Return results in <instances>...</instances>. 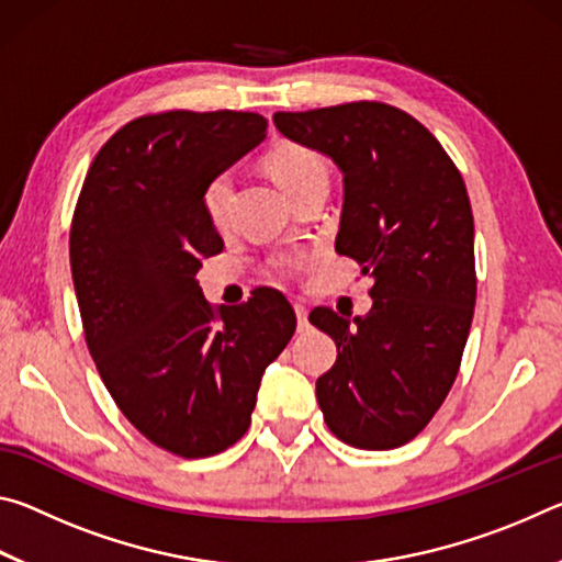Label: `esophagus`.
Segmentation results:
<instances>
[{"label": "esophagus", "mask_w": 562, "mask_h": 562, "mask_svg": "<svg viewBox=\"0 0 562 562\" xmlns=\"http://www.w3.org/2000/svg\"><path fill=\"white\" fill-rule=\"evenodd\" d=\"M294 315H297V329H300V331H307V329H310L307 307H302V304H294Z\"/></svg>", "instance_id": "obj_1"}]
</instances>
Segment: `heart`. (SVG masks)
I'll return each instance as SVG.
<instances>
[{
  "label": "heart",
  "instance_id": "b5f03b06",
  "mask_svg": "<svg viewBox=\"0 0 562 562\" xmlns=\"http://www.w3.org/2000/svg\"><path fill=\"white\" fill-rule=\"evenodd\" d=\"M268 173L272 176L274 183L280 186L284 195L290 190L300 188L312 178L327 176V164L322 160L317 150L304 148L297 144H282L272 150L268 156ZM231 193H233V180L227 173L215 176L211 183H207L203 193L205 213L215 225H223L227 217V207H231Z\"/></svg>",
  "mask_w": 562,
  "mask_h": 562
}]
</instances>
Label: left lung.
<instances>
[{"label": "left lung", "instance_id": "8db88e82", "mask_svg": "<svg viewBox=\"0 0 562 562\" xmlns=\"http://www.w3.org/2000/svg\"><path fill=\"white\" fill-rule=\"evenodd\" d=\"M284 138L335 160L345 180L335 250L374 280L372 310L349 322L317 307L335 339L317 379L329 431L386 451L412 441L459 374L475 304L473 213L463 178L414 116L376 101L278 111Z\"/></svg>", "mask_w": 562, "mask_h": 562}]
</instances>
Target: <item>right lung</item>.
<instances>
[{
	"instance_id": "add662e5",
	"label": "right lung",
	"mask_w": 562,
	"mask_h": 562,
	"mask_svg": "<svg viewBox=\"0 0 562 562\" xmlns=\"http://www.w3.org/2000/svg\"><path fill=\"white\" fill-rule=\"evenodd\" d=\"M245 111H166L113 133L83 180L69 255L83 335L113 402L183 459L250 426L260 379L297 327L282 292L213 310L195 274L223 250L203 193L262 144Z\"/></svg>"
}]
</instances>
